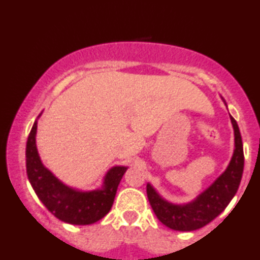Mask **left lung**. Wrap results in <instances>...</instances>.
I'll use <instances>...</instances> for the list:
<instances>
[{
    "label": "left lung",
    "mask_w": 260,
    "mask_h": 260,
    "mask_svg": "<svg viewBox=\"0 0 260 260\" xmlns=\"http://www.w3.org/2000/svg\"><path fill=\"white\" fill-rule=\"evenodd\" d=\"M231 122L234 129V151L231 162L225 171L192 202L171 203L147 183V196L153 212L166 226L179 232L197 231L217 218L236 196L244 168V153L239 127L232 116Z\"/></svg>",
    "instance_id": "1"
}]
</instances>
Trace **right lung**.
Listing matches in <instances>:
<instances>
[{
	"instance_id": "1",
	"label": "right lung",
	"mask_w": 260,
	"mask_h": 260,
	"mask_svg": "<svg viewBox=\"0 0 260 260\" xmlns=\"http://www.w3.org/2000/svg\"><path fill=\"white\" fill-rule=\"evenodd\" d=\"M36 133L37 119L27 139L26 169L29 183L40 201L54 217L64 223L88 225L102 219L112 208L117 188L128 167H112L103 178L102 187L98 189H76L61 182L43 165L37 151Z\"/></svg>"
}]
</instances>
